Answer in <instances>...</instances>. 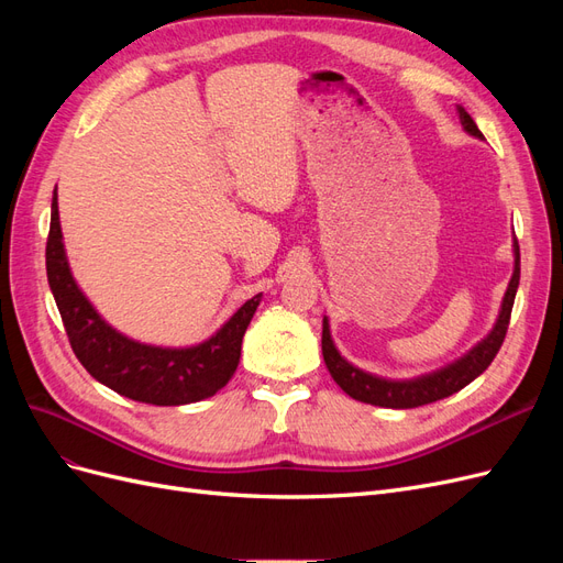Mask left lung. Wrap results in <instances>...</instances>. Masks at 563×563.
Masks as SVG:
<instances>
[{"label":"left lung","mask_w":563,"mask_h":563,"mask_svg":"<svg viewBox=\"0 0 563 563\" xmlns=\"http://www.w3.org/2000/svg\"><path fill=\"white\" fill-rule=\"evenodd\" d=\"M457 112H460V122H463L465 131L476 135V139H482V131L474 124V119L463 108H457ZM515 253H517L515 275H512V282H509V286H507L496 329H493L488 333V338H484L482 343L476 345L470 354H465L463 360L432 373V376H422L416 380H401V383L383 380L376 376H368V373H364L360 368H354L352 364H347L343 360V356L338 354L333 340H331V333H329V321L323 319L321 352H323V362H327V368L333 376V380L340 385V389L347 391L352 399L373 404V406H383V408L424 406V404L451 397L453 391L470 385L476 376H482L493 360H496V354L507 335L509 317H512V305H515L517 286H519V244L517 242H515Z\"/></svg>","instance_id":"8db88e82"}]
</instances>
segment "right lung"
Instances as JSON below:
<instances>
[{
  "label": "right lung",
  "instance_id": "right-lung-1",
  "mask_svg": "<svg viewBox=\"0 0 563 563\" xmlns=\"http://www.w3.org/2000/svg\"><path fill=\"white\" fill-rule=\"evenodd\" d=\"M46 277L81 366L117 395L155 406L201 401L225 387L240 364L242 338L261 302V296L246 300L223 329L197 347L166 350L129 340L110 329L77 288L65 261L56 197L51 201L46 236Z\"/></svg>",
  "mask_w": 563,
  "mask_h": 563
}]
</instances>
